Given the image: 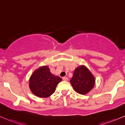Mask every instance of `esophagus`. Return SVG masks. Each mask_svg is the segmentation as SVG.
<instances>
[{
  "label": "esophagus",
  "mask_w": 125,
  "mask_h": 125,
  "mask_svg": "<svg viewBox=\"0 0 125 125\" xmlns=\"http://www.w3.org/2000/svg\"><path fill=\"white\" fill-rule=\"evenodd\" d=\"M62 80L64 81H68V78L67 77H62Z\"/></svg>",
  "instance_id": "34e87169"
}]
</instances>
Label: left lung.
Segmentation results:
<instances>
[{
	"instance_id": "1",
	"label": "left lung",
	"mask_w": 125,
	"mask_h": 125,
	"mask_svg": "<svg viewBox=\"0 0 125 125\" xmlns=\"http://www.w3.org/2000/svg\"><path fill=\"white\" fill-rule=\"evenodd\" d=\"M70 83L74 90L80 94H85L93 88L95 78L84 65H80L74 70Z\"/></svg>"
}]
</instances>
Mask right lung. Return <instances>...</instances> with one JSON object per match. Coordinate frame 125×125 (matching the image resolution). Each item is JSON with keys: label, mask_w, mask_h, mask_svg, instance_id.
I'll use <instances>...</instances> for the list:
<instances>
[{"label": "right lung", "mask_w": 125, "mask_h": 125, "mask_svg": "<svg viewBox=\"0 0 125 125\" xmlns=\"http://www.w3.org/2000/svg\"><path fill=\"white\" fill-rule=\"evenodd\" d=\"M62 79L50 72L48 66L36 69L29 78V85L32 93L39 97H48L55 92L56 87Z\"/></svg>", "instance_id": "obj_1"}]
</instances>
